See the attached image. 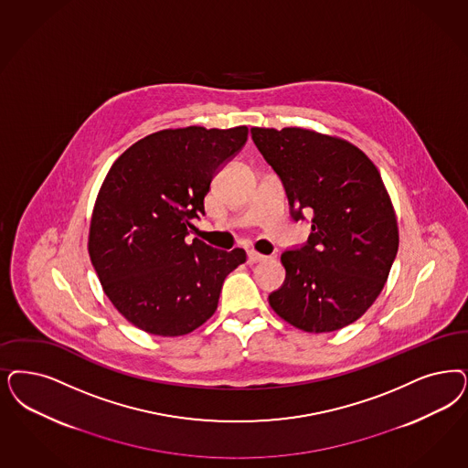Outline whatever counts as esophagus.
Returning <instances> with one entry per match:
<instances>
[{"label":"esophagus","instance_id":"obj_1","mask_svg":"<svg viewBox=\"0 0 468 468\" xmlns=\"http://www.w3.org/2000/svg\"><path fill=\"white\" fill-rule=\"evenodd\" d=\"M249 264H256V262H261V261H266V256H262V254H259L256 250H249Z\"/></svg>","mask_w":468,"mask_h":468}]
</instances>
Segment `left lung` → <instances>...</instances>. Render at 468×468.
Listing matches in <instances>:
<instances>
[{
  "label": "left lung",
  "mask_w": 468,
  "mask_h": 468,
  "mask_svg": "<svg viewBox=\"0 0 468 468\" xmlns=\"http://www.w3.org/2000/svg\"><path fill=\"white\" fill-rule=\"evenodd\" d=\"M250 134L282 179L292 219L313 212L307 242L282 254L287 274L270 306L299 330H340L375 303L398 254V219L380 173L335 136L303 128Z\"/></svg>",
  "instance_id": "8db88e82"
}]
</instances>
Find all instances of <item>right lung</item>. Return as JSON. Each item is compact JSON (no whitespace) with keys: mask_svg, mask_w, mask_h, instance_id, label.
<instances>
[{"mask_svg":"<svg viewBox=\"0 0 468 468\" xmlns=\"http://www.w3.org/2000/svg\"><path fill=\"white\" fill-rule=\"evenodd\" d=\"M249 129H162L129 146L98 192L88 250L115 309L146 334L186 335L214 314L226 276L245 250L194 239L192 219Z\"/></svg>","mask_w":468,"mask_h":468,"instance_id":"1","label":"right lung"}]
</instances>
